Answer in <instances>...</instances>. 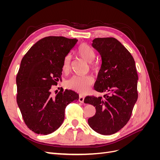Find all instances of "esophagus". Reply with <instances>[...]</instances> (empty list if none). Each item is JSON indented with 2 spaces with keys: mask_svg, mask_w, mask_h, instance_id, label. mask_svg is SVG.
Segmentation results:
<instances>
[{
  "mask_svg": "<svg viewBox=\"0 0 160 160\" xmlns=\"http://www.w3.org/2000/svg\"><path fill=\"white\" fill-rule=\"evenodd\" d=\"M84 99H85V97L83 95H80L79 98V101L80 103H83L84 102Z\"/></svg>",
  "mask_w": 160,
  "mask_h": 160,
  "instance_id": "esophagus-1",
  "label": "esophagus"
}]
</instances>
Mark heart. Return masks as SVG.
<instances>
[{"mask_svg":"<svg viewBox=\"0 0 160 160\" xmlns=\"http://www.w3.org/2000/svg\"><path fill=\"white\" fill-rule=\"evenodd\" d=\"M77 54L81 58L89 62V67L90 70L95 72H98L99 71V66L95 61L93 60L96 57V53L94 49L85 43H83L77 48ZM71 54L68 53L64 57L62 64V69L64 72L69 71L71 67ZM93 83V77L90 75H83L78 76L74 75L66 81V86L67 88L73 89L79 93H84L88 91L90 88V86Z\"/></svg>","mask_w":160,"mask_h":160,"instance_id":"1","label":"heart"}]
</instances>
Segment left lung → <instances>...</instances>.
Listing matches in <instances>:
<instances>
[{"mask_svg": "<svg viewBox=\"0 0 160 160\" xmlns=\"http://www.w3.org/2000/svg\"><path fill=\"white\" fill-rule=\"evenodd\" d=\"M92 46L102 60L94 89L104 95L85 98V103L93 105L96 109L88 123L97 133L111 135L127 124L137 101L136 67L131 53L113 37L96 38Z\"/></svg>", "mask_w": 160, "mask_h": 160, "instance_id": "obj_1", "label": "left lung"}]
</instances>
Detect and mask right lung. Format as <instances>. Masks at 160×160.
<instances>
[{
  "instance_id": "right-lung-1",
  "label": "right lung",
  "mask_w": 160,
  "mask_h": 160,
  "mask_svg": "<svg viewBox=\"0 0 160 160\" xmlns=\"http://www.w3.org/2000/svg\"><path fill=\"white\" fill-rule=\"evenodd\" d=\"M77 42L76 38L46 37L22 59L16 78L17 102L27 126L36 133L54 132L63 122L67 105L79 99L72 90L62 89L55 96L51 92L61 78L65 56Z\"/></svg>"
}]
</instances>
